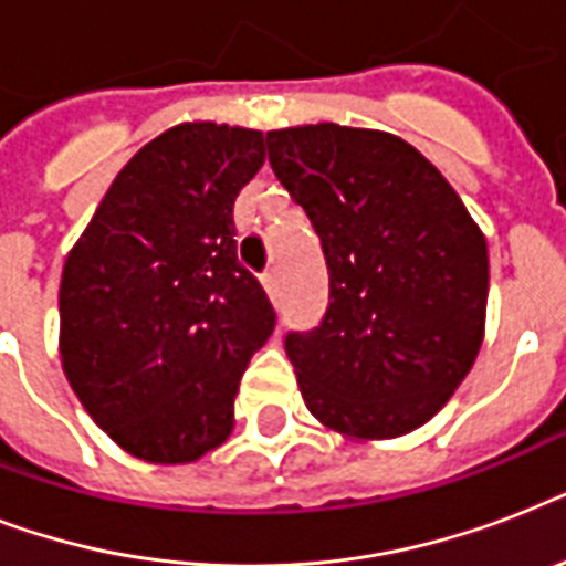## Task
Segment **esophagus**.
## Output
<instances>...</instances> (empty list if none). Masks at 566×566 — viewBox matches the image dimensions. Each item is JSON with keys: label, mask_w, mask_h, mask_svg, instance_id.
<instances>
[{"label": "esophagus", "mask_w": 566, "mask_h": 566, "mask_svg": "<svg viewBox=\"0 0 566 566\" xmlns=\"http://www.w3.org/2000/svg\"><path fill=\"white\" fill-rule=\"evenodd\" d=\"M261 282H264V291L275 300V296H279V291H282V284H279V273H275V270H270V273H264V279H261Z\"/></svg>", "instance_id": "1"}]
</instances>
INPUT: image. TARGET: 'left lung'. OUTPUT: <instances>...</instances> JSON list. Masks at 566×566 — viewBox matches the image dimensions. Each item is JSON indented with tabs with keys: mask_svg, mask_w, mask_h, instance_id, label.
I'll return each instance as SVG.
<instances>
[{
	"mask_svg": "<svg viewBox=\"0 0 566 566\" xmlns=\"http://www.w3.org/2000/svg\"><path fill=\"white\" fill-rule=\"evenodd\" d=\"M266 155L328 266L319 326L284 337L308 411L358 440L420 429L482 346L484 234L402 137L317 123L266 132Z\"/></svg>",
	"mask_w": 566,
	"mask_h": 566,
	"instance_id": "8db88e82",
	"label": "left lung"
}]
</instances>
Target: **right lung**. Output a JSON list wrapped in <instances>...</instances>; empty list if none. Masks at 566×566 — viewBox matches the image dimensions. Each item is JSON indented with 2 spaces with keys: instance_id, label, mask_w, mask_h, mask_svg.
<instances>
[{
  "instance_id": "right-lung-1",
  "label": "right lung",
  "mask_w": 566,
  "mask_h": 566,
  "mask_svg": "<svg viewBox=\"0 0 566 566\" xmlns=\"http://www.w3.org/2000/svg\"><path fill=\"white\" fill-rule=\"evenodd\" d=\"M264 164L255 128L181 123L119 170L61 275V364L111 440L188 464L229 438L249 358L275 328L238 261L234 199Z\"/></svg>"
}]
</instances>
